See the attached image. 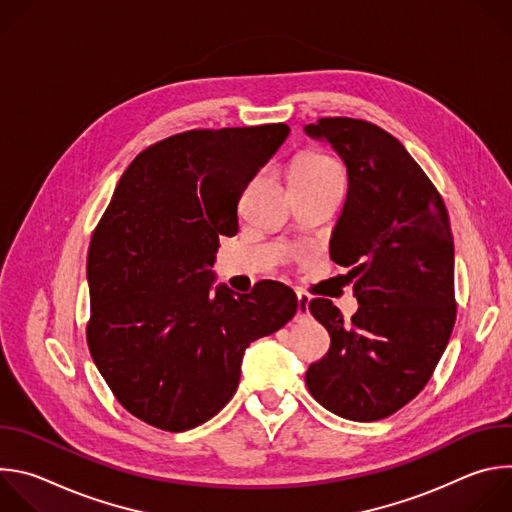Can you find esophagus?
Instances as JSON below:
<instances>
[{
  "mask_svg": "<svg viewBox=\"0 0 512 512\" xmlns=\"http://www.w3.org/2000/svg\"><path fill=\"white\" fill-rule=\"evenodd\" d=\"M308 304H310L308 296H304V294H300V291H298V312H296V318H298V320H302V318H306V316L310 314Z\"/></svg>",
  "mask_w": 512,
  "mask_h": 512,
  "instance_id": "34e87169",
  "label": "esophagus"
}]
</instances>
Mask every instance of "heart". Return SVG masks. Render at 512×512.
Masks as SVG:
<instances>
[{
	"mask_svg": "<svg viewBox=\"0 0 512 512\" xmlns=\"http://www.w3.org/2000/svg\"><path fill=\"white\" fill-rule=\"evenodd\" d=\"M287 176L294 192L316 188H344L342 164L336 158L316 150H306L291 160Z\"/></svg>",
	"mask_w": 512,
	"mask_h": 512,
	"instance_id": "b5f03b06",
	"label": "heart"
}]
</instances>
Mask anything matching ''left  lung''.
<instances>
[{
	"mask_svg": "<svg viewBox=\"0 0 512 512\" xmlns=\"http://www.w3.org/2000/svg\"><path fill=\"white\" fill-rule=\"evenodd\" d=\"M306 133L326 139L348 168V196L330 259L350 267L358 312L344 322L326 298L310 302L330 350L306 385L328 411L377 421L415 399L456 324L454 239L442 194L383 127L322 117Z\"/></svg>",
	"mask_w": 512,
	"mask_h": 512,
	"instance_id": "1",
	"label": "left lung"
}]
</instances>
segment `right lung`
Returning <instances> with one entry per match:
<instances>
[{
    "instance_id": "1",
    "label": "right lung",
    "mask_w": 512,
    "mask_h": 512,
    "mask_svg": "<svg viewBox=\"0 0 512 512\" xmlns=\"http://www.w3.org/2000/svg\"><path fill=\"white\" fill-rule=\"evenodd\" d=\"M285 123L190 129L145 148L93 231L87 344L115 399L164 431L192 429L235 395L247 346L298 312L294 291L259 281L214 294L218 237L287 137Z\"/></svg>"
}]
</instances>
